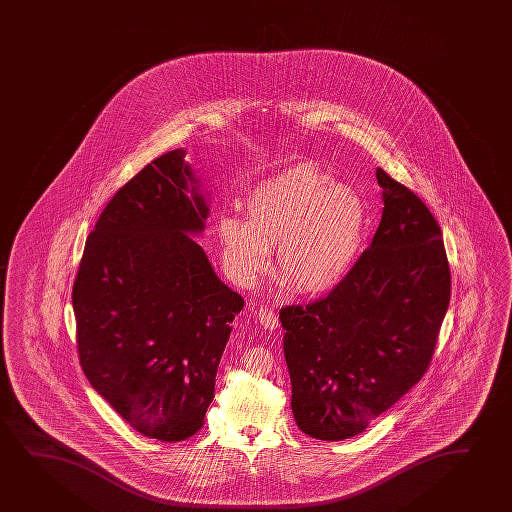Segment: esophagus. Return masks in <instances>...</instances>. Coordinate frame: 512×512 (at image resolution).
Wrapping results in <instances>:
<instances>
[{
  "label": "esophagus",
  "instance_id": "esophagus-1",
  "mask_svg": "<svg viewBox=\"0 0 512 512\" xmlns=\"http://www.w3.org/2000/svg\"><path fill=\"white\" fill-rule=\"evenodd\" d=\"M257 320H259L260 326L267 329V331H275L278 324H280L278 315L271 308H260L259 313H257Z\"/></svg>",
  "mask_w": 512,
  "mask_h": 512
}]
</instances>
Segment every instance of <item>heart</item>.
Listing matches in <instances>:
<instances>
[{"label":"heart","mask_w":512,"mask_h":512,"mask_svg":"<svg viewBox=\"0 0 512 512\" xmlns=\"http://www.w3.org/2000/svg\"><path fill=\"white\" fill-rule=\"evenodd\" d=\"M243 211L246 218L218 222L223 260L236 282H252L276 246L278 276L299 294L320 296L345 282L363 252V195L312 165L262 181L246 195Z\"/></svg>","instance_id":"heart-1"}]
</instances>
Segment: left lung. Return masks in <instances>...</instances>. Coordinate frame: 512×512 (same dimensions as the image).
Returning a JSON list of instances; mask_svg holds the SVG:
<instances>
[{
  "mask_svg": "<svg viewBox=\"0 0 512 512\" xmlns=\"http://www.w3.org/2000/svg\"><path fill=\"white\" fill-rule=\"evenodd\" d=\"M382 220L345 282L280 312L292 412L306 435L356 437L428 370L451 299L444 239L430 209L380 167Z\"/></svg>",
  "mask_w": 512,
  "mask_h": 512,
  "instance_id": "left-lung-1",
  "label": "left lung"
}]
</instances>
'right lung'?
<instances>
[{"instance_id": "right-lung-1", "label": "right lung", "mask_w": 512, "mask_h": 512, "mask_svg": "<svg viewBox=\"0 0 512 512\" xmlns=\"http://www.w3.org/2000/svg\"><path fill=\"white\" fill-rule=\"evenodd\" d=\"M185 155L169 151L119 188L86 239L72 292L89 384L134 430L162 442L202 428L245 306L192 237L211 211Z\"/></svg>"}]
</instances>
